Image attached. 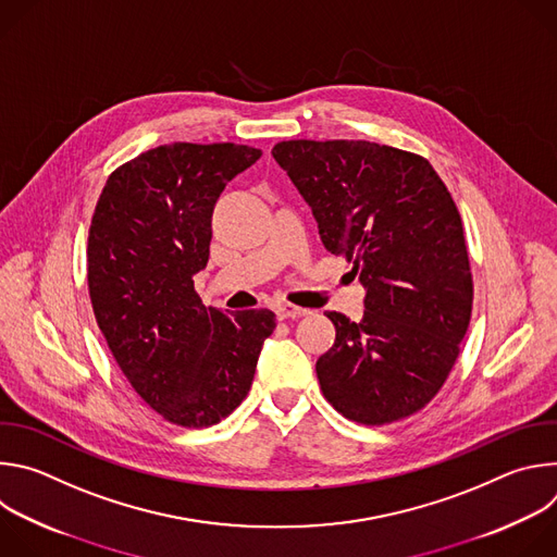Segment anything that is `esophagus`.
<instances>
[{
	"instance_id": "esophagus-1",
	"label": "esophagus",
	"mask_w": 557,
	"mask_h": 557,
	"mask_svg": "<svg viewBox=\"0 0 557 557\" xmlns=\"http://www.w3.org/2000/svg\"><path fill=\"white\" fill-rule=\"evenodd\" d=\"M275 312H277L280 320H295V317L308 314L310 310H306V308H299V306H293V304H280V306L275 308Z\"/></svg>"
}]
</instances>
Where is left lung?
<instances>
[{
    "instance_id": "1",
    "label": "left lung",
    "mask_w": 557,
    "mask_h": 557,
    "mask_svg": "<svg viewBox=\"0 0 557 557\" xmlns=\"http://www.w3.org/2000/svg\"><path fill=\"white\" fill-rule=\"evenodd\" d=\"M333 256L366 288L361 322L326 312L333 348L317 359L329 404L383 425L425 408L445 383L471 317L458 209L425 158L370 140L273 147Z\"/></svg>"
}]
</instances>
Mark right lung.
<instances>
[{
	"label": "right lung",
	"mask_w": 557,
	"mask_h": 557,
	"mask_svg": "<svg viewBox=\"0 0 557 557\" xmlns=\"http://www.w3.org/2000/svg\"><path fill=\"white\" fill-rule=\"evenodd\" d=\"M260 156L233 143L147 149L112 172L92 215L97 324L140 399L174 425L209 428L240 406L275 331L267 308L231 317L194 290L215 200Z\"/></svg>",
	"instance_id": "right-lung-1"
}]
</instances>
